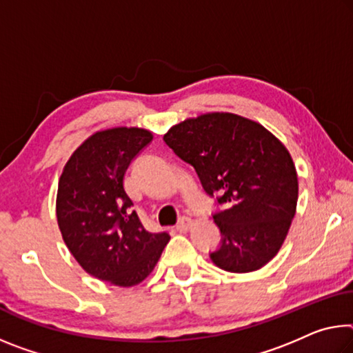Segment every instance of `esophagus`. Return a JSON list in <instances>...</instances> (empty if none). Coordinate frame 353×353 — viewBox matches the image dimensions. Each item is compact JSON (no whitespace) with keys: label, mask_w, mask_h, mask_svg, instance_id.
I'll return each instance as SVG.
<instances>
[{"label":"esophagus","mask_w":353,"mask_h":353,"mask_svg":"<svg viewBox=\"0 0 353 353\" xmlns=\"http://www.w3.org/2000/svg\"><path fill=\"white\" fill-rule=\"evenodd\" d=\"M190 226H192V220H190L188 216H182L181 221L176 225V229L181 232H185V231H188Z\"/></svg>","instance_id":"1"}]
</instances>
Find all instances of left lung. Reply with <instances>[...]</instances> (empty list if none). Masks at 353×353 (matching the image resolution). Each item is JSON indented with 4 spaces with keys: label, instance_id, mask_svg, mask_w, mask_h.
I'll use <instances>...</instances> for the list:
<instances>
[{
    "label": "left lung",
    "instance_id": "8db88e82",
    "mask_svg": "<svg viewBox=\"0 0 353 353\" xmlns=\"http://www.w3.org/2000/svg\"><path fill=\"white\" fill-rule=\"evenodd\" d=\"M165 143L196 171L204 192L225 210L214 214L221 232L212 251L216 267L248 273L281 248L299 199L292 157L265 127L232 113H207L171 127Z\"/></svg>",
    "mask_w": 353,
    "mask_h": 353
}]
</instances>
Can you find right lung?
I'll use <instances>...</instances> for the list:
<instances>
[{
	"mask_svg": "<svg viewBox=\"0 0 353 353\" xmlns=\"http://www.w3.org/2000/svg\"><path fill=\"white\" fill-rule=\"evenodd\" d=\"M152 138L138 127L94 133L59 177L56 218L67 248L89 275L114 286L146 279L170 242V234L144 229L124 190L128 165Z\"/></svg>",
	"mask_w": 353,
	"mask_h": 353,
	"instance_id": "obj_1",
	"label": "right lung"
}]
</instances>
